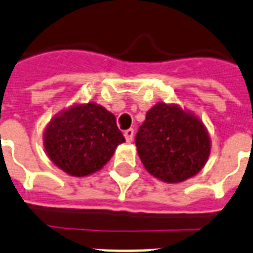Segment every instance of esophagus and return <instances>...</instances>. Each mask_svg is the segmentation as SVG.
Wrapping results in <instances>:
<instances>
[{
	"label": "esophagus",
	"mask_w": 253,
	"mask_h": 253,
	"mask_svg": "<svg viewBox=\"0 0 253 253\" xmlns=\"http://www.w3.org/2000/svg\"><path fill=\"white\" fill-rule=\"evenodd\" d=\"M125 137L128 143H131L133 139V128H128V130L125 131Z\"/></svg>",
	"instance_id": "1"
}]
</instances>
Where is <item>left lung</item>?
Wrapping results in <instances>:
<instances>
[{"label": "left lung", "mask_w": 253, "mask_h": 253, "mask_svg": "<svg viewBox=\"0 0 253 253\" xmlns=\"http://www.w3.org/2000/svg\"><path fill=\"white\" fill-rule=\"evenodd\" d=\"M135 144L145 169L168 183L198 174L211 152L204 125L178 106L162 102L147 113Z\"/></svg>", "instance_id": "1"}]
</instances>
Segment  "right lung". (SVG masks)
Masks as SVG:
<instances>
[{
  "mask_svg": "<svg viewBox=\"0 0 253 253\" xmlns=\"http://www.w3.org/2000/svg\"><path fill=\"white\" fill-rule=\"evenodd\" d=\"M123 141L116 117L94 102L75 105L53 118L44 135L49 159L74 176L101 169Z\"/></svg>",
  "mask_w": 253,
  "mask_h": 253,
  "instance_id": "right-lung-1",
  "label": "right lung"
}]
</instances>
